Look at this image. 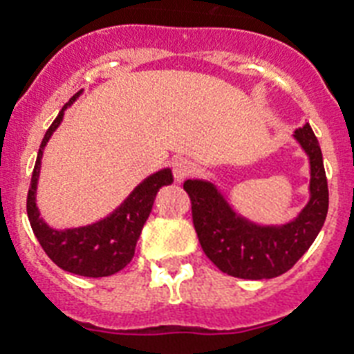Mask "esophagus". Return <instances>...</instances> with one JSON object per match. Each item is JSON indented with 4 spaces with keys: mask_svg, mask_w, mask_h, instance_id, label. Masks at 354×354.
Wrapping results in <instances>:
<instances>
[{
    "mask_svg": "<svg viewBox=\"0 0 354 354\" xmlns=\"http://www.w3.org/2000/svg\"><path fill=\"white\" fill-rule=\"evenodd\" d=\"M193 171V165H191V161L187 160H176L172 163V172H174V178H176L178 183H182L185 178L191 174Z\"/></svg>",
    "mask_w": 354,
    "mask_h": 354,
    "instance_id": "1",
    "label": "esophagus"
}]
</instances>
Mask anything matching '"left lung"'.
Instances as JSON below:
<instances>
[{
	"mask_svg": "<svg viewBox=\"0 0 354 354\" xmlns=\"http://www.w3.org/2000/svg\"><path fill=\"white\" fill-rule=\"evenodd\" d=\"M294 138L308 156L310 198L299 215L286 224L263 226L248 221L233 209L215 183L207 180L183 183L193 205V224L200 246L224 274L241 279H272L285 274L324 227L329 189L322 149L308 122L297 128Z\"/></svg>",
	"mask_w": 354,
	"mask_h": 354,
	"instance_id": "1",
	"label": "left lung"
}]
</instances>
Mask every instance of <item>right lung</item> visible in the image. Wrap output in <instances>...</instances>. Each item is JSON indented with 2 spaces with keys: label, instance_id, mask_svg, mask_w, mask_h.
Segmentation results:
<instances>
[{
  "label": "right lung",
  "instance_id": "right-lung-1",
  "mask_svg": "<svg viewBox=\"0 0 354 354\" xmlns=\"http://www.w3.org/2000/svg\"><path fill=\"white\" fill-rule=\"evenodd\" d=\"M80 93L82 91L75 93L69 102L64 104L57 119L47 128L46 136L41 139L35 171L30 178L29 194H27V216L40 246L57 266L71 274L84 275V277H106V275L118 274L119 270L124 268L132 261L141 230L154 205L156 194L163 185H171L172 171L161 169L150 174L149 178H145L143 182L128 194L118 209H113L110 215L93 224L68 227V230H55L47 226L36 205V187H38V178H40L41 156L53 132L60 127L64 112L79 99Z\"/></svg>",
  "mask_w": 354,
  "mask_h": 354
}]
</instances>
